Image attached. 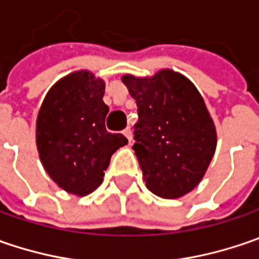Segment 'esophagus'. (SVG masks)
<instances>
[{
	"mask_svg": "<svg viewBox=\"0 0 259 259\" xmlns=\"http://www.w3.org/2000/svg\"><path fill=\"white\" fill-rule=\"evenodd\" d=\"M123 135L127 138V141L132 142V130H130V127H126V129L123 130Z\"/></svg>",
	"mask_w": 259,
	"mask_h": 259,
	"instance_id": "esophagus-1",
	"label": "esophagus"
}]
</instances>
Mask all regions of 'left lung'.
<instances>
[{
  "instance_id": "left-lung-1",
  "label": "left lung",
  "mask_w": 259,
  "mask_h": 259,
  "mask_svg": "<svg viewBox=\"0 0 259 259\" xmlns=\"http://www.w3.org/2000/svg\"><path fill=\"white\" fill-rule=\"evenodd\" d=\"M136 100L133 149L146 188L162 198L194 190L216 151L218 133L206 103L183 73L161 69L152 76H121Z\"/></svg>"
}]
</instances>
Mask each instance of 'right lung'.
<instances>
[{"mask_svg": "<svg viewBox=\"0 0 259 259\" xmlns=\"http://www.w3.org/2000/svg\"><path fill=\"white\" fill-rule=\"evenodd\" d=\"M106 82L91 71L68 73L48 91L36 120L40 162L52 180L73 196L91 194L103 183L111 155L127 145L106 130Z\"/></svg>", "mask_w": 259, "mask_h": 259, "instance_id": "add662e5", "label": "right lung"}]
</instances>
